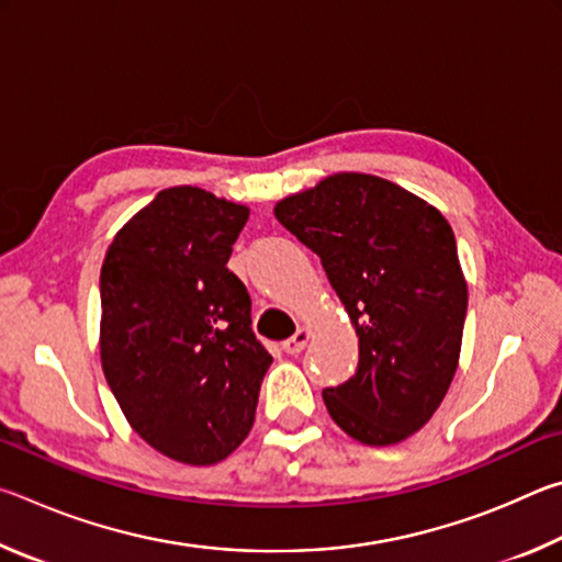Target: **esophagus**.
Here are the masks:
<instances>
[{
    "label": "esophagus",
    "mask_w": 562,
    "mask_h": 562,
    "mask_svg": "<svg viewBox=\"0 0 562 562\" xmlns=\"http://www.w3.org/2000/svg\"><path fill=\"white\" fill-rule=\"evenodd\" d=\"M310 337H312V331L307 327H300L288 341H282V349L288 351V355H300V351L307 347Z\"/></svg>",
    "instance_id": "obj_1"
}]
</instances>
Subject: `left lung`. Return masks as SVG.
Returning <instances> with one entry per match:
<instances>
[{"label": "left lung", "instance_id": "8db88e82", "mask_svg": "<svg viewBox=\"0 0 562 562\" xmlns=\"http://www.w3.org/2000/svg\"><path fill=\"white\" fill-rule=\"evenodd\" d=\"M274 217L319 255L359 337V364L322 392L367 446L408 439L441 406L459 367L469 288L446 217L392 180L335 173L282 198Z\"/></svg>", "mask_w": 562, "mask_h": 562}]
</instances>
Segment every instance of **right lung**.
<instances>
[{
    "label": "right lung",
    "instance_id": "right-lung-1",
    "mask_svg": "<svg viewBox=\"0 0 562 562\" xmlns=\"http://www.w3.org/2000/svg\"><path fill=\"white\" fill-rule=\"evenodd\" d=\"M250 207L166 188L101 265V367L131 429L168 459L213 465L245 441L272 364L250 294L227 270Z\"/></svg>",
    "mask_w": 562,
    "mask_h": 562
}]
</instances>
